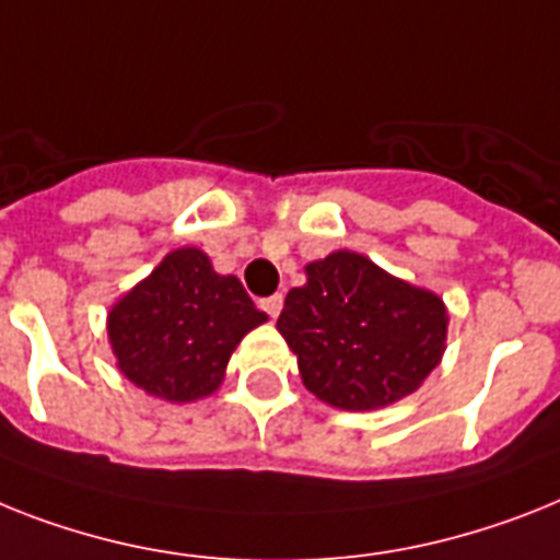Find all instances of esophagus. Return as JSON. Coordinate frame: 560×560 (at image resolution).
<instances>
[{
	"mask_svg": "<svg viewBox=\"0 0 560 560\" xmlns=\"http://www.w3.org/2000/svg\"><path fill=\"white\" fill-rule=\"evenodd\" d=\"M260 308L269 314V317H277V314H280V308H283V294H271V298H262Z\"/></svg>",
	"mask_w": 560,
	"mask_h": 560,
	"instance_id": "obj_1",
	"label": "esophagus"
}]
</instances>
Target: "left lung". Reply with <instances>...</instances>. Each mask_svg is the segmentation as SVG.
Returning a JSON list of instances; mask_svg holds the SVG:
<instances>
[{"label": "left lung", "mask_w": 560, "mask_h": 560, "mask_svg": "<svg viewBox=\"0 0 560 560\" xmlns=\"http://www.w3.org/2000/svg\"><path fill=\"white\" fill-rule=\"evenodd\" d=\"M438 294L386 275L369 257L335 252L306 266L285 294L277 331L298 354L306 389L349 412L412 395L446 349Z\"/></svg>", "instance_id": "8db88e82"}]
</instances>
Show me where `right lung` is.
Instances as JSON below:
<instances>
[{
  "mask_svg": "<svg viewBox=\"0 0 560 560\" xmlns=\"http://www.w3.org/2000/svg\"><path fill=\"white\" fill-rule=\"evenodd\" d=\"M269 317L234 275H217L200 248L165 254L108 312L119 372L171 404L217 392L231 352Z\"/></svg>",
  "mask_w": 560,
  "mask_h": 560,
  "instance_id": "obj_1",
  "label": "right lung"
}]
</instances>
